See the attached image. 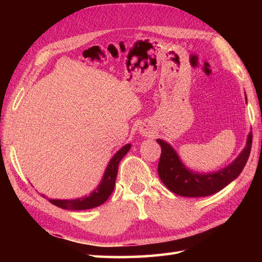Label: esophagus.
<instances>
[{
  "mask_svg": "<svg viewBox=\"0 0 262 262\" xmlns=\"http://www.w3.org/2000/svg\"><path fill=\"white\" fill-rule=\"evenodd\" d=\"M140 133H141V135H143V136H149L152 134L151 129H149V128H147V127H143L142 129H140Z\"/></svg>",
  "mask_w": 262,
  "mask_h": 262,
  "instance_id": "obj_1",
  "label": "esophagus"
}]
</instances>
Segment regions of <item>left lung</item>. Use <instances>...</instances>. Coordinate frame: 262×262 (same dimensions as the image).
<instances>
[{
    "instance_id": "left-lung-1",
    "label": "left lung",
    "mask_w": 262,
    "mask_h": 262,
    "mask_svg": "<svg viewBox=\"0 0 262 262\" xmlns=\"http://www.w3.org/2000/svg\"><path fill=\"white\" fill-rule=\"evenodd\" d=\"M246 101H248L247 96ZM157 142L162 148L158 173L164 186L170 191L182 197H206L219 192L240 176L251 151L252 133H249L246 146L232 163L209 173H202L189 169L168 142L160 138Z\"/></svg>"
}]
</instances>
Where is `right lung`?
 I'll return each mask as SVG.
<instances>
[{"instance_id": "obj_1", "label": "right lung", "mask_w": 262, "mask_h": 262, "mask_svg": "<svg viewBox=\"0 0 262 262\" xmlns=\"http://www.w3.org/2000/svg\"><path fill=\"white\" fill-rule=\"evenodd\" d=\"M130 147L132 144H126V145H124L116 152L114 157L110 159L107 168H105L102 179L100 181L98 187L94 189L91 193H89L88 196L76 199H47L53 205L57 206V207L69 210L91 209L102 205L105 200L109 198L111 192L114 191L119 162L127 154V152L129 151ZM42 196L46 197L45 194H42Z\"/></svg>"}]
</instances>
